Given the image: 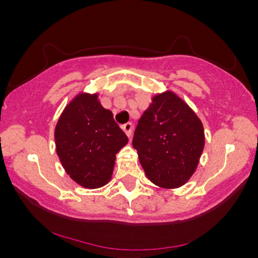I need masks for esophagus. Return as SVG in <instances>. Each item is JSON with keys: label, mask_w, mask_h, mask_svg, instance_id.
Here are the masks:
<instances>
[{"label": "esophagus", "mask_w": 258, "mask_h": 258, "mask_svg": "<svg viewBox=\"0 0 258 258\" xmlns=\"http://www.w3.org/2000/svg\"><path fill=\"white\" fill-rule=\"evenodd\" d=\"M122 130H123V132L126 133L127 137H128V138L132 137V133H133V125H132V123H126V125H123Z\"/></svg>", "instance_id": "34e87169"}]
</instances>
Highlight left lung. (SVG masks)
Masks as SVG:
<instances>
[{
  "label": "left lung",
  "mask_w": 258,
  "mask_h": 258,
  "mask_svg": "<svg viewBox=\"0 0 258 258\" xmlns=\"http://www.w3.org/2000/svg\"><path fill=\"white\" fill-rule=\"evenodd\" d=\"M148 179L164 189L184 185L193 176L204 146L201 120L172 91L155 94L138 121L132 141Z\"/></svg>",
  "instance_id": "left-lung-1"
}]
</instances>
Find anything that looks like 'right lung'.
<instances>
[{
    "instance_id": "right-lung-1",
    "label": "right lung",
    "mask_w": 258,
    "mask_h": 258,
    "mask_svg": "<svg viewBox=\"0 0 258 258\" xmlns=\"http://www.w3.org/2000/svg\"><path fill=\"white\" fill-rule=\"evenodd\" d=\"M55 152L65 172L79 185L96 189L111 179L116 154L128 138L104 109L98 93L81 92L70 100L54 130Z\"/></svg>"
}]
</instances>
